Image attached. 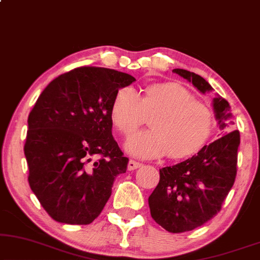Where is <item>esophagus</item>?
<instances>
[{
  "label": "esophagus",
  "mask_w": 260,
  "mask_h": 260,
  "mask_svg": "<svg viewBox=\"0 0 260 260\" xmlns=\"http://www.w3.org/2000/svg\"><path fill=\"white\" fill-rule=\"evenodd\" d=\"M141 165H143L141 162H138L136 160H129V161H128L127 168H128V170H129V171H133V170H137L138 168H140Z\"/></svg>",
  "instance_id": "1"
}]
</instances>
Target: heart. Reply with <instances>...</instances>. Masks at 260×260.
<instances>
[{"label":"heart","mask_w":260,"mask_h":260,"mask_svg":"<svg viewBox=\"0 0 260 260\" xmlns=\"http://www.w3.org/2000/svg\"><path fill=\"white\" fill-rule=\"evenodd\" d=\"M113 122L123 134L143 124L146 115L151 129L128 138L124 148L138 158L151 159L166 154L182 158L205 145L213 129V114L188 90L174 83L147 86L140 96L133 86L117 90L112 103Z\"/></svg>","instance_id":"1"}]
</instances>
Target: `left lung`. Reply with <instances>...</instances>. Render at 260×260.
<instances>
[{
	"label": "left lung",
	"instance_id": "obj_1",
	"mask_svg": "<svg viewBox=\"0 0 260 260\" xmlns=\"http://www.w3.org/2000/svg\"><path fill=\"white\" fill-rule=\"evenodd\" d=\"M172 72L191 83L201 94L213 91L212 85L193 72L183 69ZM212 105L223 136L191 158L159 169L160 179L148 197L151 216L171 233L192 231L213 219L234 184L240 133L230 132L233 123L230 103L217 95Z\"/></svg>",
	"mask_w": 260,
	"mask_h": 260
}]
</instances>
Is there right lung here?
<instances>
[{"mask_svg": "<svg viewBox=\"0 0 260 260\" xmlns=\"http://www.w3.org/2000/svg\"><path fill=\"white\" fill-rule=\"evenodd\" d=\"M134 81L112 69L78 68L58 76L37 100L23 150L30 189L53 220L91 223L116 176L126 172L110 110L117 90Z\"/></svg>", "mask_w": 260, "mask_h": 260, "instance_id": "obj_1", "label": "right lung"}]
</instances>
